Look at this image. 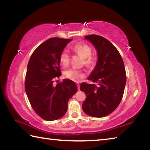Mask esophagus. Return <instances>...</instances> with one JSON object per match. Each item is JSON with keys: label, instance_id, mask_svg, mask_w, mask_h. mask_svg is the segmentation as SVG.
<instances>
[{"label": "esophagus", "instance_id": "esophagus-1", "mask_svg": "<svg viewBox=\"0 0 150 150\" xmlns=\"http://www.w3.org/2000/svg\"><path fill=\"white\" fill-rule=\"evenodd\" d=\"M77 88H78V90H79H79H80V85H79V84H77Z\"/></svg>", "mask_w": 150, "mask_h": 150}]
</instances>
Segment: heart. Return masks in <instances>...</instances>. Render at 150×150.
<instances>
[{"instance_id":"1","label":"heart","mask_w":150,"mask_h":150,"mask_svg":"<svg viewBox=\"0 0 150 150\" xmlns=\"http://www.w3.org/2000/svg\"><path fill=\"white\" fill-rule=\"evenodd\" d=\"M73 50L85 58V64L88 67H91L94 65L95 59L91 55L92 49L89 45L84 43H77L73 46ZM69 53L67 50H63L59 55V62L63 66H67L69 63ZM64 75L66 78L70 80L79 82L85 77V73L82 71L71 68V69L66 70L64 73Z\"/></svg>"}]
</instances>
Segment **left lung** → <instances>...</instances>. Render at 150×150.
I'll list each match as a JSON object with an SVG mask.
<instances>
[{"label": "left lung", "mask_w": 150, "mask_h": 150, "mask_svg": "<svg viewBox=\"0 0 150 150\" xmlns=\"http://www.w3.org/2000/svg\"><path fill=\"white\" fill-rule=\"evenodd\" d=\"M85 38L97 52V62L88 77L97 85L81 84L80 90L86 95L82 108L93 117H105L118 107L122 98L126 83L124 62L115 45L105 38L92 34Z\"/></svg>", "instance_id": "obj_1"}]
</instances>
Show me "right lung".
Here are the masks:
<instances>
[{"label":"right lung","mask_w":150,"mask_h":150,"mask_svg":"<svg viewBox=\"0 0 150 150\" xmlns=\"http://www.w3.org/2000/svg\"><path fill=\"white\" fill-rule=\"evenodd\" d=\"M72 39L52 38L40 45L28 63L25 91L32 108L42 118L57 120L67 110L68 100L77 93L75 83L63 79L54 86V79L62 75L59 55Z\"/></svg>","instance_id":"right-lung-1"}]
</instances>
